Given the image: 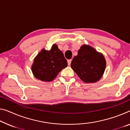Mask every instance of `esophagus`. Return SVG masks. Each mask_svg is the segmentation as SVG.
<instances>
[{"label":"esophagus","mask_w":130,"mask_h":130,"mask_svg":"<svg viewBox=\"0 0 130 130\" xmlns=\"http://www.w3.org/2000/svg\"><path fill=\"white\" fill-rule=\"evenodd\" d=\"M71 61H72V60H71V59L68 60V61H67V62H68V65H69V66H70V64H71Z\"/></svg>","instance_id":"34e87169"}]
</instances>
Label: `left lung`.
Here are the masks:
<instances>
[{
	"label": "left lung",
	"mask_w": 130,
	"mask_h": 130,
	"mask_svg": "<svg viewBox=\"0 0 130 130\" xmlns=\"http://www.w3.org/2000/svg\"><path fill=\"white\" fill-rule=\"evenodd\" d=\"M106 65L102 54L87 45L82 46L71 63L72 69L86 83L99 81L104 73Z\"/></svg>",
	"instance_id": "left-lung-1"
}]
</instances>
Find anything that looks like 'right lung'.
Masks as SVG:
<instances>
[{"label":"right lung","instance_id":"add662e5","mask_svg":"<svg viewBox=\"0 0 130 130\" xmlns=\"http://www.w3.org/2000/svg\"><path fill=\"white\" fill-rule=\"evenodd\" d=\"M67 66V60L57 45L53 44L50 51L44 49L38 54L31 67L35 78L50 82L53 80L61 70Z\"/></svg>","mask_w":130,"mask_h":130}]
</instances>
